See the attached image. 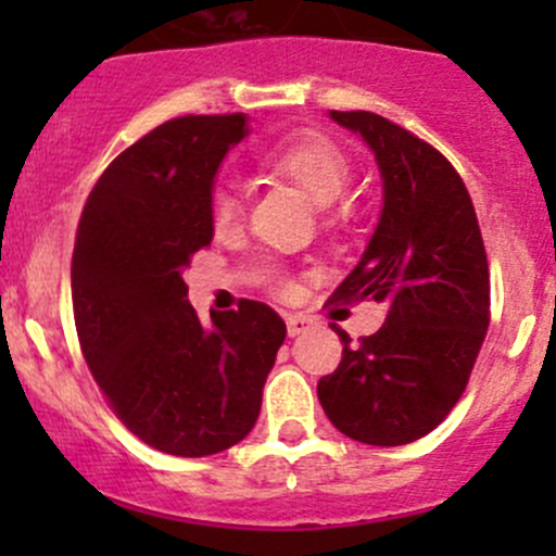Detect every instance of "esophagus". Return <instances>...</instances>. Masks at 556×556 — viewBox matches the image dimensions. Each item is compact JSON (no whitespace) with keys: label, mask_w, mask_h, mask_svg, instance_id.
I'll use <instances>...</instances> for the list:
<instances>
[{"label":"esophagus","mask_w":556,"mask_h":556,"mask_svg":"<svg viewBox=\"0 0 556 556\" xmlns=\"http://www.w3.org/2000/svg\"><path fill=\"white\" fill-rule=\"evenodd\" d=\"M288 333L290 336H301V333H306V330L309 328H314V325H317V319L314 317H309V314H288Z\"/></svg>","instance_id":"obj_1"}]
</instances>
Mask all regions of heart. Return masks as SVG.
Returning a JSON list of instances; mask_svg holds the SVG:
<instances>
[{
	"mask_svg": "<svg viewBox=\"0 0 556 556\" xmlns=\"http://www.w3.org/2000/svg\"><path fill=\"white\" fill-rule=\"evenodd\" d=\"M261 164L299 185L319 206L336 204L350 185V159L333 139L323 134H293L268 144ZM242 217V193L237 182L220 179L210 193V220L215 231H231Z\"/></svg>",
	"mask_w": 556,
	"mask_h": 556,
	"instance_id": "1",
	"label": "heart"
}]
</instances>
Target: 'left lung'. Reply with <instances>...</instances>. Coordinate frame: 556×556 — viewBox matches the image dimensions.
I'll return each instance as SVG.
<instances>
[{
	"label": "left lung",
	"mask_w": 556,
	"mask_h": 556,
	"mask_svg": "<svg viewBox=\"0 0 556 556\" xmlns=\"http://www.w3.org/2000/svg\"><path fill=\"white\" fill-rule=\"evenodd\" d=\"M330 121L361 134L382 174V215L333 301H382L387 319L317 382L330 422L371 446H401L444 422L490 328V266L473 201L428 142L374 112Z\"/></svg>",
	"instance_id": "8db88e82"
}]
</instances>
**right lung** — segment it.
Returning a JSON list of instances; mask_svg holds the SVG:
<instances>
[{
  "label": "right lung",
  "instance_id": "1",
  "mask_svg": "<svg viewBox=\"0 0 556 556\" xmlns=\"http://www.w3.org/2000/svg\"><path fill=\"white\" fill-rule=\"evenodd\" d=\"M247 134L244 112L161 123L106 166L77 226L72 306L88 368L117 419L177 457L250 433L288 333L261 301L204 325L182 279L215 237V174Z\"/></svg>",
  "mask_w": 556,
  "mask_h": 556
}]
</instances>
